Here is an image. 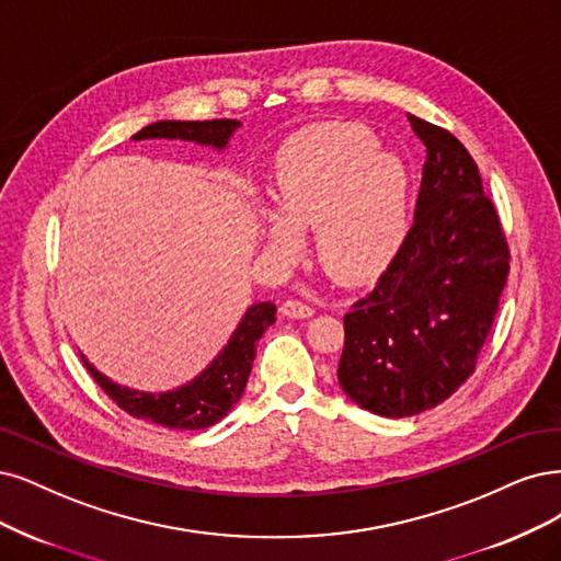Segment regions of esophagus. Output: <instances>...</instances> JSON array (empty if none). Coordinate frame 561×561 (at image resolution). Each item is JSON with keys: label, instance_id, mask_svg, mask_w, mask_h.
Returning a JSON list of instances; mask_svg holds the SVG:
<instances>
[{"label": "esophagus", "instance_id": "1", "mask_svg": "<svg viewBox=\"0 0 561 561\" xmlns=\"http://www.w3.org/2000/svg\"><path fill=\"white\" fill-rule=\"evenodd\" d=\"M280 311H283V316H287V318L301 320V318H311V316L316 313V308L304 304V301H299V299H287V301H283Z\"/></svg>", "mask_w": 561, "mask_h": 561}]
</instances>
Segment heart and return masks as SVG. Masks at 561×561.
Returning <instances> with one entry per match:
<instances>
[{
	"mask_svg": "<svg viewBox=\"0 0 561 561\" xmlns=\"http://www.w3.org/2000/svg\"><path fill=\"white\" fill-rule=\"evenodd\" d=\"M376 146L374 134L353 123L293 134L268 171L272 210L262 216L268 253L295 260L301 231L316 229L318 257L334 278L364 283L382 274L409 231L411 173Z\"/></svg>",
	"mask_w": 561,
	"mask_h": 561,
	"instance_id": "heart-1",
	"label": "heart"
}]
</instances>
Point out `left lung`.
<instances>
[{
    "label": "left lung",
    "mask_w": 561,
    "mask_h": 561,
    "mask_svg": "<svg viewBox=\"0 0 561 561\" xmlns=\"http://www.w3.org/2000/svg\"><path fill=\"white\" fill-rule=\"evenodd\" d=\"M427 146L415 220L369 295L343 316L339 385L364 411L417 415L476 371L508 278V243L469 150L409 115Z\"/></svg>",
    "instance_id": "8db88e82"
}]
</instances>
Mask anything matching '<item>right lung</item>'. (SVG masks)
Instances as JSON below:
<instances>
[{
    "label": "right lung",
    "mask_w": 561,
    "mask_h": 561,
    "mask_svg": "<svg viewBox=\"0 0 561 561\" xmlns=\"http://www.w3.org/2000/svg\"><path fill=\"white\" fill-rule=\"evenodd\" d=\"M241 127L239 121H160L134 134V141L144 139H181L199 146L225 150L231 134ZM276 322L272 301L253 304L241 318L227 345L206 369L169 392H141L113 382L83 357L85 369L96 385L121 405L125 413L139 420L162 424L169 430H206L220 422L241 399L253 369L255 347L262 334Z\"/></svg>",
    "instance_id": "add662e5"
}]
</instances>
